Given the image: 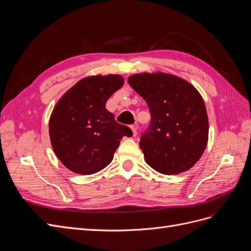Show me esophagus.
Segmentation results:
<instances>
[{
  "instance_id": "34e87169",
  "label": "esophagus",
  "mask_w": 251,
  "mask_h": 251,
  "mask_svg": "<svg viewBox=\"0 0 251 251\" xmlns=\"http://www.w3.org/2000/svg\"><path fill=\"white\" fill-rule=\"evenodd\" d=\"M131 130L133 132V136L137 135V126H131Z\"/></svg>"
}]
</instances>
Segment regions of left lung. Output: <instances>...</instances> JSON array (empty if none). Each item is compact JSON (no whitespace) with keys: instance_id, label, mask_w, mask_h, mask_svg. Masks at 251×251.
Returning <instances> with one entry per match:
<instances>
[{"instance_id":"left-lung-1","label":"left lung","mask_w":251,"mask_h":251,"mask_svg":"<svg viewBox=\"0 0 251 251\" xmlns=\"http://www.w3.org/2000/svg\"><path fill=\"white\" fill-rule=\"evenodd\" d=\"M127 81L151 112L150 126L139 142L147 163L164 175L193 168L208 140V118L200 93L188 81L162 72L134 74Z\"/></svg>"}]
</instances>
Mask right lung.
Returning a JSON list of instances; mask_svg holds the SVG:
<instances>
[{
    "label": "right lung",
    "mask_w": 251,
    "mask_h": 251,
    "mask_svg": "<svg viewBox=\"0 0 251 251\" xmlns=\"http://www.w3.org/2000/svg\"><path fill=\"white\" fill-rule=\"evenodd\" d=\"M120 75L80 79L57 101L49 120L53 151L67 169L91 175L112 161L124 136L132 130L115 121L105 109L110 96L124 86Z\"/></svg>",
    "instance_id": "add662e5"
}]
</instances>
